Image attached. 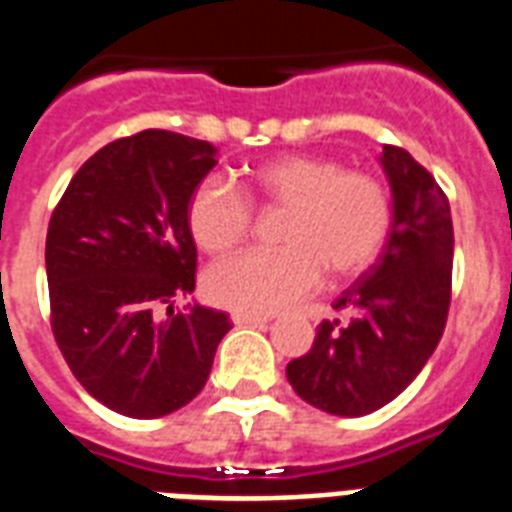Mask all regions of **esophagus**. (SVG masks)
<instances>
[{"instance_id": "esophagus-1", "label": "esophagus", "mask_w": 512, "mask_h": 512, "mask_svg": "<svg viewBox=\"0 0 512 512\" xmlns=\"http://www.w3.org/2000/svg\"><path fill=\"white\" fill-rule=\"evenodd\" d=\"M230 319H233V325H268L271 322V317H265V314H247V311H233Z\"/></svg>"}]
</instances>
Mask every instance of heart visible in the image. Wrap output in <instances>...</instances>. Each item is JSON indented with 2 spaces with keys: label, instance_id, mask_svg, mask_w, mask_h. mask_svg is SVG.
I'll return each instance as SVG.
<instances>
[{
  "label": "heart",
  "instance_id": "b5f03b06",
  "mask_svg": "<svg viewBox=\"0 0 512 512\" xmlns=\"http://www.w3.org/2000/svg\"><path fill=\"white\" fill-rule=\"evenodd\" d=\"M247 195L257 209L284 212L276 249H249L206 271L217 306L276 314L308 298L330 273L349 282L373 268L392 233V198L368 171H349L325 155L292 152L249 171ZM187 230L212 255L239 247L255 225L247 198L222 177H204L185 209Z\"/></svg>",
  "mask_w": 512,
  "mask_h": 512
}]
</instances>
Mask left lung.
<instances>
[{
  "label": "left lung",
  "mask_w": 512,
  "mask_h": 512,
  "mask_svg": "<svg viewBox=\"0 0 512 512\" xmlns=\"http://www.w3.org/2000/svg\"><path fill=\"white\" fill-rule=\"evenodd\" d=\"M395 220L384 252L333 303L308 354L287 365L292 389L335 416L392 403L427 365L451 306L454 225L446 193L403 147L381 152Z\"/></svg>",
  "instance_id": "left-lung-1"
}]
</instances>
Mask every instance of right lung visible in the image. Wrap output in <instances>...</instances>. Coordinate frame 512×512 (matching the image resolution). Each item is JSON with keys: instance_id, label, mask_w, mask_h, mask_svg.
<instances>
[{"instance_id": "right-lung-1", "label": "right lung", "mask_w": 512, "mask_h": 512, "mask_svg": "<svg viewBox=\"0 0 512 512\" xmlns=\"http://www.w3.org/2000/svg\"><path fill=\"white\" fill-rule=\"evenodd\" d=\"M214 147L147 128L101 147L53 209L45 241L50 327L74 378L109 411L158 419L204 389L225 311H174L195 290L185 209ZM158 305H169L167 317Z\"/></svg>"}]
</instances>
